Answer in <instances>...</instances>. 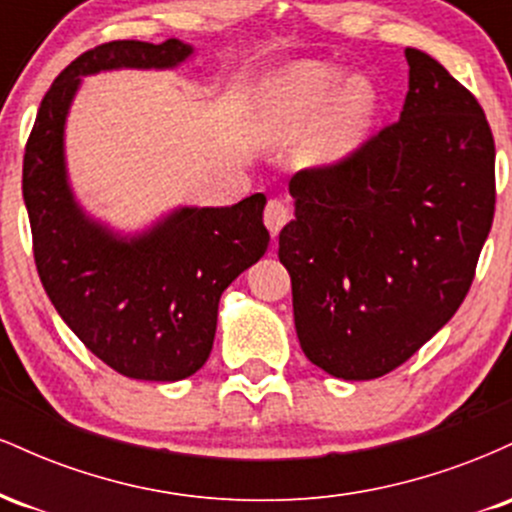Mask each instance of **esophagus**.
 <instances>
[{
    "instance_id": "34e87169",
    "label": "esophagus",
    "mask_w": 512,
    "mask_h": 512,
    "mask_svg": "<svg viewBox=\"0 0 512 512\" xmlns=\"http://www.w3.org/2000/svg\"><path fill=\"white\" fill-rule=\"evenodd\" d=\"M291 219V211L281 199H269L267 207H264V226L269 228V233L276 236L281 228L286 226V221Z\"/></svg>"
}]
</instances>
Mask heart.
Segmentation results:
<instances>
[{
	"label": "heart",
	"mask_w": 512,
	"mask_h": 512,
	"mask_svg": "<svg viewBox=\"0 0 512 512\" xmlns=\"http://www.w3.org/2000/svg\"><path fill=\"white\" fill-rule=\"evenodd\" d=\"M342 79V69L332 64L301 62L269 88V122L279 134H296L318 117L298 146V158L308 166L339 161L373 122L375 88L361 76Z\"/></svg>",
	"instance_id": "obj_1"
}]
</instances>
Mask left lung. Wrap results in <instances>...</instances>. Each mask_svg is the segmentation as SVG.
Instances as JSON below:
<instances>
[{
  "label": "left lung",
  "mask_w": 512,
  "mask_h": 512,
  "mask_svg": "<svg viewBox=\"0 0 512 512\" xmlns=\"http://www.w3.org/2000/svg\"><path fill=\"white\" fill-rule=\"evenodd\" d=\"M402 115L330 166L289 182L279 233L303 354L334 378L409 361L457 313L496 209V146L477 98L407 48Z\"/></svg>",
  "instance_id": "obj_1"
}]
</instances>
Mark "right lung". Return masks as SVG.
Wrapping results in <instances>:
<instances>
[{"instance_id":"add662e5","label":"right lung","mask_w":512,"mask_h":512,"mask_svg":"<svg viewBox=\"0 0 512 512\" xmlns=\"http://www.w3.org/2000/svg\"><path fill=\"white\" fill-rule=\"evenodd\" d=\"M192 55L166 43L113 40L86 50L52 81L23 154V202L45 293L105 366L173 383L197 373L214 346L221 293L269 245L267 197L233 207H182L151 231L117 238L74 202L64 170V122L79 76L103 69H170Z\"/></svg>"}]
</instances>
